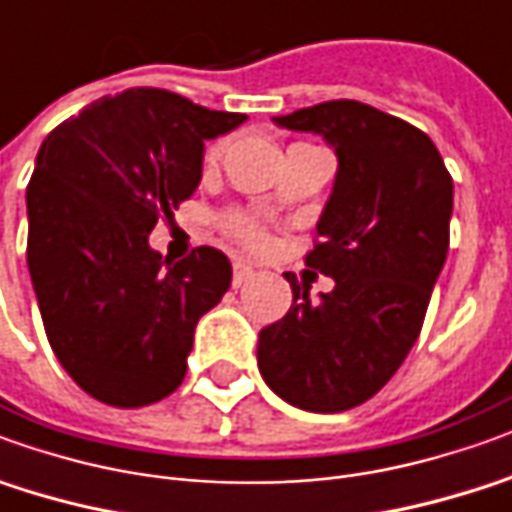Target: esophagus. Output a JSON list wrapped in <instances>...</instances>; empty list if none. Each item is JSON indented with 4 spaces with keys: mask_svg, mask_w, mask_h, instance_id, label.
I'll list each match as a JSON object with an SVG mask.
<instances>
[{
    "mask_svg": "<svg viewBox=\"0 0 512 512\" xmlns=\"http://www.w3.org/2000/svg\"><path fill=\"white\" fill-rule=\"evenodd\" d=\"M256 276V267L248 262H242V259H236L234 262V287H242L245 281Z\"/></svg>",
    "mask_w": 512,
    "mask_h": 512,
    "instance_id": "obj_1",
    "label": "esophagus"
}]
</instances>
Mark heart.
Wrapping results in <instances>:
<instances>
[{
	"mask_svg": "<svg viewBox=\"0 0 512 512\" xmlns=\"http://www.w3.org/2000/svg\"><path fill=\"white\" fill-rule=\"evenodd\" d=\"M222 153H225V142H214V144H211L209 153H206V164H217ZM234 231H236V236H239V239L245 242V245H250V248H259V245H264L262 228H259L256 222L236 220L234 222Z\"/></svg>",
	"mask_w": 512,
	"mask_h": 512,
	"instance_id": "heart-1",
	"label": "heart"
}]
</instances>
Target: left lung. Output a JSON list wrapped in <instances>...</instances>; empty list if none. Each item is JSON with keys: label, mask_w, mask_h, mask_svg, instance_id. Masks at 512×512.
I'll return each mask as SVG.
<instances>
[{"label": "left lung", "mask_w": 512, "mask_h": 512, "mask_svg": "<svg viewBox=\"0 0 512 512\" xmlns=\"http://www.w3.org/2000/svg\"><path fill=\"white\" fill-rule=\"evenodd\" d=\"M323 136L337 155L331 195L306 264L334 278L309 298L287 278L292 306L259 331L267 387L292 407L343 412L376 396L421 334L449 253L454 183L424 130L357 100L273 116Z\"/></svg>", "instance_id": "8db88e82"}]
</instances>
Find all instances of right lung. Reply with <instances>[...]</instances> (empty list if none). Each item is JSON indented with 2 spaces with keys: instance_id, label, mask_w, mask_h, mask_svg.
<instances>
[{
  "instance_id": "obj_1",
  "label": "right lung",
  "mask_w": 512,
  "mask_h": 512,
  "mask_svg": "<svg viewBox=\"0 0 512 512\" xmlns=\"http://www.w3.org/2000/svg\"><path fill=\"white\" fill-rule=\"evenodd\" d=\"M248 116L164 88L91 102L49 133L27 186V267L55 357L102 404L144 407L186 376L200 317L231 287V262L150 248L203 178L206 142Z\"/></svg>"
}]
</instances>
